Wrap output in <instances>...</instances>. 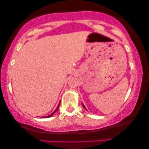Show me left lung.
I'll return each instance as SVG.
<instances>
[{
  "label": "left lung",
  "mask_w": 149,
  "mask_h": 149,
  "mask_svg": "<svg viewBox=\"0 0 149 149\" xmlns=\"http://www.w3.org/2000/svg\"><path fill=\"white\" fill-rule=\"evenodd\" d=\"M83 104V107H84V108H85V109H86V108H85V106H84V105H83V104ZM86 110H87V109H86Z\"/></svg>",
  "instance_id": "left-lung-1"
}]
</instances>
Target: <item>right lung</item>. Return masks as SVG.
Returning a JSON list of instances; mask_svg holds the SVG:
<instances>
[{
  "instance_id": "1",
  "label": "right lung",
  "mask_w": 149,
  "mask_h": 149,
  "mask_svg": "<svg viewBox=\"0 0 149 149\" xmlns=\"http://www.w3.org/2000/svg\"><path fill=\"white\" fill-rule=\"evenodd\" d=\"M59 105H58V107H57V109H56V110H55V111H54V112H53L52 114H50V115H49V116H46V117H45V118H49V117H51V116H52L53 115V114H54V113H55V112H56V111H57L58 110V109H59Z\"/></svg>"
}]
</instances>
